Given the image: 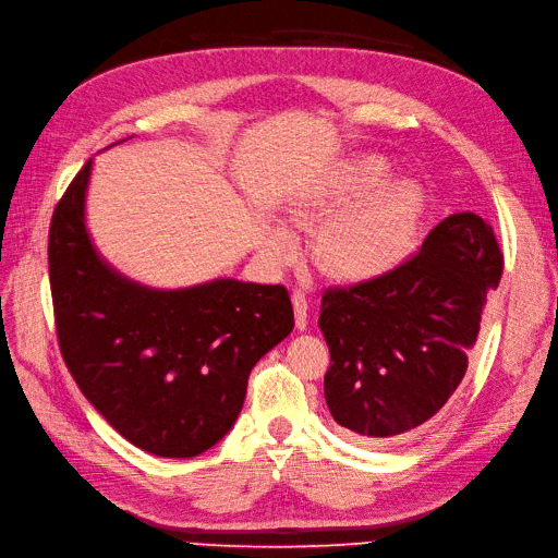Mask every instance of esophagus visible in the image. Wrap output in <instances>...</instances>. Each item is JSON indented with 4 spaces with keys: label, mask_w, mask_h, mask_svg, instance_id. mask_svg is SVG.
Masks as SVG:
<instances>
[{
    "label": "esophagus",
    "mask_w": 558,
    "mask_h": 558,
    "mask_svg": "<svg viewBox=\"0 0 558 558\" xmlns=\"http://www.w3.org/2000/svg\"><path fill=\"white\" fill-rule=\"evenodd\" d=\"M291 301H293V311H295V327L303 331V329H307V299H305V293L293 291Z\"/></svg>",
    "instance_id": "1"
}]
</instances>
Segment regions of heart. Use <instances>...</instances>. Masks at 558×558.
<instances>
[{
  "mask_svg": "<svg viewBox=\"0 0 558 558\" xmlns=\"http://www.w3.org/2000/svg\"><path fill=\"white\" fill-rule=\"evenodd\" d=\"M389 162L377 155L355 157L313 183L291 205L289 219L311 229L315 265L345 283H365L387 277L411 255L425 193L408 177H389ZM293 253L289 231L269 227L263 255L269 263H287Z\"/></svg>",
  "mask_w": 558,
  "mask_h": 558,
  "instance_id": "b5f03b06",
  "label": "heart"
}]
</instances>
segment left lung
I'll use <instances>...</instances> for the list:
<instances>
[{
    "label": "left lung",
    "mask_w": 558,
    "mask_h": 558,
    "mask_svg": "<svg viewBox=\"0 0 558 558\" xmlns=\"http://www.w3.org/2000/svg\"><path fill=\"white\" fill-rule=\"evenodd\" d=\"M501 271L489 221L458 213L387 277L322 295L331 417L369 444H391L435 417L465 377Z\"/></svg>",
    "instance_id": "8db88e82"
}]
</instances>
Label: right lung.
<instances>
[{
  "label": "right lung",
  "instance_id": "1",
  "mask_svg": "<svg viewBox=\"0 0 558 558\" xmlns=\"http://www.w3.org/2000/svg\"><path fill=\"white\" fill-rule=\"evenodd\" d=\"M93 159L49 227L59 349L95 411L153 456L191 458L236 423L255 363L293 329L283 287L213 279L153 289L97 253L85 225Z\"/></svg>",
  "mask_w": 558,
  "mask_h": 558
}]
</instances>
